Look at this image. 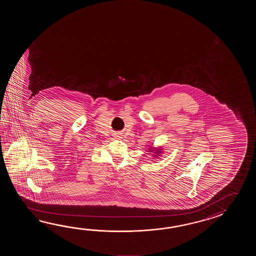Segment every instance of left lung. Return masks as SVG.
<instances>
[{
	"instance_id": "obj_1",
	"label": "left lung",
	"mask_w": 256,
	"mask_h": 256,
	"mask_svg": "<svg viewBox=\"0 0 256 256\" xmlns=\"http://www.w3.org/2000/svg\"><path fill=\"white\" fill-rule=\"evenodd\" d=\"M150 149H151V148H150ZM152 151H154V150H150V151H149V152H152ZM161 149H160V148H158V150H154V156H156H156H160V154H161Z\"/></svg>"
}]
</instances>
